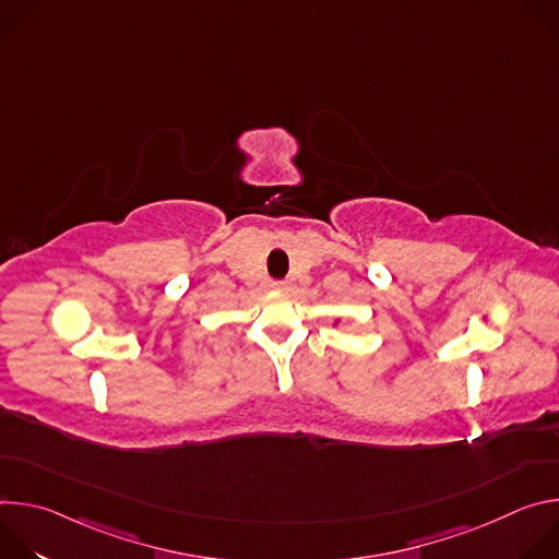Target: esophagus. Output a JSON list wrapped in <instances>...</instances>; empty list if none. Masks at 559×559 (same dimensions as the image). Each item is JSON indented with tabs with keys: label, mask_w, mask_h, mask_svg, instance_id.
Here are the masks:
<instances>
[{
	"label": "esophagus",
	"mask_w": 559,
	"mask_h": 559,
	"mask_svg": "<svg viewBox=\"0 0 559 559\" xmlns=\"http://www.w3.org/2000/svg\"><path fill=\"white\" fill-rule=\"evenodd\" d=\"M272 287H274V289H278V292H285V289L289 287V283H287V281H274V283H272Z\"/></svg>",
	"instance_id": "34e87169"
}]
</instances>
